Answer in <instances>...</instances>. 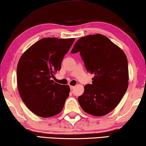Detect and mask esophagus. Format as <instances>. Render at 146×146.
I'll return each instance as SVG.
<instances>
[{
  "label": "esophagus",
  "instance_id": "esophagus-1",
  "mask_svg": "<svg viewBox=\"0 0 146 146\" xmlns=\"http://www.w3.org/2000/svg\"><path fill=\"white\" fill-rule=\"evenodd\" d=\"M74 88H75V86H70V88H71V90H73V89Z\"/></svg>",
  "mask_w": 146,
  "mask_h": 146
}]
</instances>
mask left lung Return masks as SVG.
I'll return each mask as SVG.
<instances>
[{
    "instance_id": "left-lung-1",
    "label": "left lung",
    "mask_w": 146,
    "mask_h": 146,
    "mask_svg": "<svg viewBox=\"0 0 146 146\" xmlns=\"http://www.w3.org/2000/svg\"><path fill=\"white\" fill-rule=\"evenodd\" d=\"M80 52L92 84L84 87L78 102L84 111L94 116L108 114L117 107L129 85L128 61L125 52L107 36L89 35L79 38L71 53Z\"/></svg>"
}]
</instances>
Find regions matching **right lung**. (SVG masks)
<instances>
[{
  "label": "right lung",
  "instance_id": "obj_1",
  "mask_svg": "<svg viewBox=\"0 0 146 146\" xmlns=\"http://www.w3.org/2000/svg\"><path fill=\"white\" fill-rule=\"evenodd\" d=\"M74 40V38H43L19 58L17 67L19 95L28 109L39 117L54 116L64 108L70 88L52 78L60 70L63 58Z\"/></svg>",
  "mask_w": 146,
  "mask_h": 146
}]
</instances>
